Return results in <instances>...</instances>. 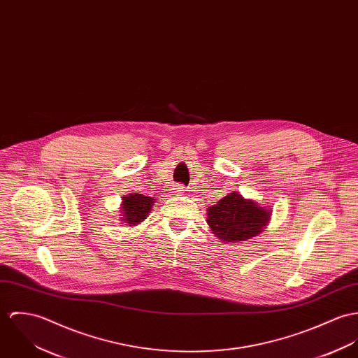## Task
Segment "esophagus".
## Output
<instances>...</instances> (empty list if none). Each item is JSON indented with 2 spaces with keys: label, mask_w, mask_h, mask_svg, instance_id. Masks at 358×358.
Instances as JSON below:
<instances>
[{
  "label": "esophagus",
  "mask_w": 358,
  "mask_h": 358,
  "mask_svg": "<svg viewBox=\"0 0 358 358\" xmlns=\"http://www.w3.org/2000/svg\"><path fill=\"white\" fill-rule=\"evenodd\" d=\"M182 191H184V187H182V185H178V187L176 188V192H177V194H182Z\"/></svg>",
  "instance_id": "34e87169"
}]
</instances>
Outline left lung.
I'll return each mask as SVG.
<instances>
[{
  "label": "left lung",
  "instance_id": "obj_1",
  "mask_svg": "<svg viewBox=\"0 0 358 358\" xmlns=\"http://www.w3.org/2000/svg\"><path fill=\"white\" fill-rule=\"evenodd\" d=\"M207 224L213 234L225 243H240L262 232L269 221V211L243 198L238 192L228 194L207 208Z\"/></svg>",
  "mask_w": 358,
  "mask_h": 358
}]
</instances>
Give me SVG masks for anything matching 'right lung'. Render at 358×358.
<instances>
[{"instance_id":"right-lung-1","label":"right lung","mask_w":358,"mask_h":358,"mask_svg":"<svg viewBox=\"0 0 358 358\" xmlns=\"http://www.w3.org/2000/svg\"><path fill=\"white\" fill-rule=\"evenodd\" d=\"M154 199L141 194H130L123 199V221L130 225H136L145 220L152 207Z\"/></svg>"}]
</instances>
